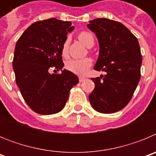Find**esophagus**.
I'll use <instances>...</instances> for the list:
<instances>
[{
  "label": "esophagus",
  "instance_id": "1",
  "mask_svg": "<svg viewBox=\"0 0 156 156\" xmlns=\"http://www.w3.org/2000/svg\"><path fill=\"white\" fill-rule=\"evenodd\" d=\"M83 80H85V78L84 77H82V76H80L79 77V81L80 82H83Z\"/></svg>",
  "mask_w": 156,
  "mask_h": 156
}]
</instances>
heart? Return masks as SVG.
Instances as JSON below:
<instances>
[{
  "label": "heart",
  "instance_id": "1",
  "mask_svg": "<svg viewBox=\"0 0 156 156\" xmlns=\"http://www.w3.org/2000/svg\"><path fill=\"white\" fill-rule=\"evenodd\" d=\"M78 38L87 48H91L94 44V38L93 35L87 31L80 32L78 34ZM69 42V39H66L63 43L62 48L63 56H66L68 54ZM91 66L92 61L89 58L83 59H71L66 63V69L73 73L80 76L85 75Z\"/></svg>",
  "mask_w": 156,
  "mask_h": 156
}]
</instances>
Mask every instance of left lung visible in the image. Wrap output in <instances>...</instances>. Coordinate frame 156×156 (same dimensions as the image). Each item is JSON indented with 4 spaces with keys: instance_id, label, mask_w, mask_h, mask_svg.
Here are the masks:
<instances>
[{
    "instance_id": "1",
    "label": "left lung",
    "mask_w": 156,
    "mask_h": 156,
    "mask_svg": "<svg viewBox=\"0 0 156 156\" xmlns=\"http://www.w3.org/2000/svg\"><path fill=\"white\" fill-rule=\"evenodd\" d=\"M87 27L98 37L100 53L94 69L106 72L104 77L90 78L95 84L89 100L101 113L122 109L133 97L140 79L142 56L137 37L124 25L104 18Z\"/></svg>"
}]
</instances>
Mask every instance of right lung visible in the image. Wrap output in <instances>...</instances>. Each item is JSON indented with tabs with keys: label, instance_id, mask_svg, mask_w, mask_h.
<instances>
[{
	"label": "right lung",
	"instance_id": "obj_1",
	"mask_svg": "<svg viewBox=\"0 0 156 156\" xmlns=\"http://www.w3.org/2000/svg\"><path fill=\"white\" fill-rule=\"evenodd\" d=\"M71 22L55 18L33 23L16 42L12 66L16 81L23 99L33 111L51 115L61 111L78 77L64 66L62 57L63 43L68 32L73 30ZM55 71V70H54Z\"/></svg>",
	"mask_w": 156,
	"mask_h": 156
}]
</instances>
